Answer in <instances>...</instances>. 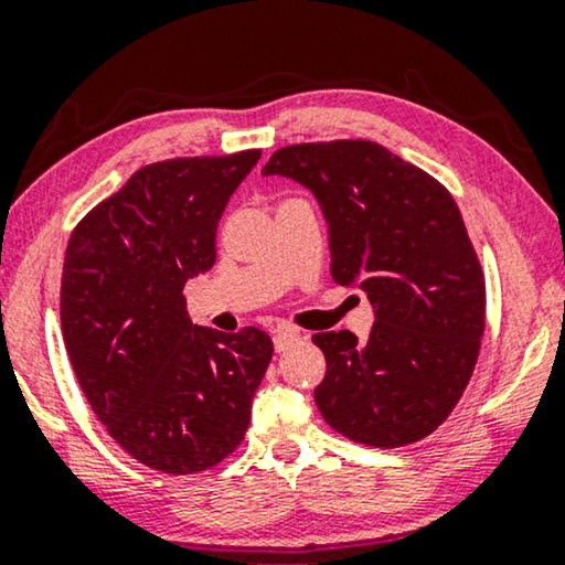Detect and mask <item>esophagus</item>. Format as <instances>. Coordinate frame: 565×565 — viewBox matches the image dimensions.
Wrapping results in <instances>:
<instances>
[{
  "instance_id": "esophagus-1",
  "label": "esophagus",
  "mask_w": 565,
  "mask_h": 565,
  "mask_svg": "<svg viewBox=\"0 0 565 565\" xmlns=\"http://www.w3.org/2000/svg\"><path fill=\"white\" fill-rule=\"evenodd\" d=\"M303 342V337H300V331H296L292 327H277L275 329V350L277 352H285L290 350L292 344Z\"/></svg>"
}]
</instances>
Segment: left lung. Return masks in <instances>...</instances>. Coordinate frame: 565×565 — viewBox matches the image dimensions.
I'll return each instance as SVG.
<instances>
[{
  "mask_svg": "<svg viewBox=\"0 0 565 565\" xmlns=\"http://www.w3.org/2000/svg\"><path fill=\"white\" fill-rule=\"evenodd\" d=\"M265 174L306 184L329 221L331 277L375 308L367 342L321 331L323 422L352 443L429 437L466 391L486 329V277L450 190L375 141L292 143Z\"/></svg>",
  "mask_w": 565,
  "mask_h": 565,
  "instance_id": "left-lung-1",
  "label": "left lung"
}]
</instances>
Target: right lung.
<instances>
[{"label":"right lung","instance_id":"1","mask_svg":"<svg viewBox=\"0 0 565 565\" xmlns=\"http://www.w3.org/2000/svg\"><path fill=\"white\" fill-rule=\"evenodd\" d=\"M259 157L141 167L68 238L61 331L76 381L107 435L161 473H200L242 445L273 360L265 331L195 327L182 296L215 265L221 215Z\"/></svg>","mask_w":565,"mask_h":565}]
</instances>
